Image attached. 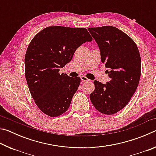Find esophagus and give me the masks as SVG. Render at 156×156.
<instances>
[{
    "label": "esophagus",
    "instance_id": "esophagus-1",
    "mask_svg": "<svg viewBox=\"0 0 156 156\" xmlns=\"http://www.w3.org/2000/svg\"><path fill=\"white\" fill-rule=\"evenodd\" d=\"M80 79H81V80H82V83H84V82L89 81V79L87 78V77H85V76H82L81 77H80Z\"/></svg>",
    "mask_w": 156,
    "mask_h": 156
}]
</instances>
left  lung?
<instances>
[{
    "label": "left lung",
    "instance_id": "left-lung-1",
    "mask_svg": "<svg viewBox=\"0 0 156 156\" xmlns=\"http://www.w3.org/2000/svg\"><path fill=\"white\" fill-rule=\"evenodd\" d=\"M88 30L99 47L101 62L110 70L106 84L94 80L95 90L89 98L100 113L114 114L127 105L138 87L140 55L135 42L119 29L103 26Z\"/></svg>",
    "mask_w": 156,
    "mask_h": 156
}]
</instances>
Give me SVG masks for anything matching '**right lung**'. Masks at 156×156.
<instances>
[{"label": "right lung", "instance_id": "1", "mask_svg": "<svg viewBox=\"0 0 156 156\" xmlns=\"http://www.w3.org/2000/svg\"><path fill=\"white\" fill-rule=\"evenodd\" d=\"M92 38L85 28L51 26L34 37L25 57V78L38 107L50 117L62 115L70 106L80 78L59 73L77 48Z\"/></svg>", "mask_w": 156, "mask_h": 156}]
</instances>
